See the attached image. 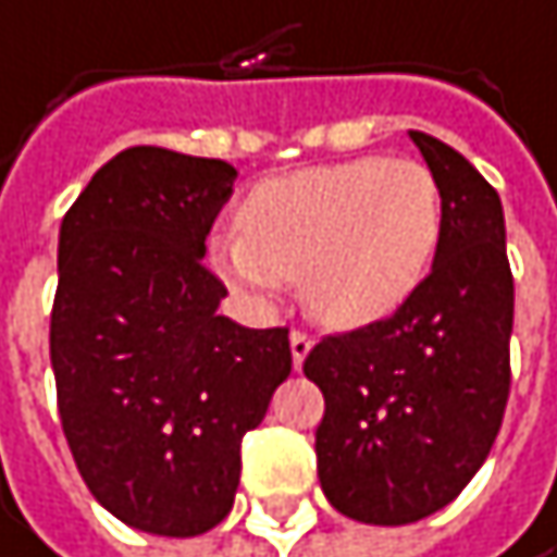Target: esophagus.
I'll return each instance as SVG.
<instances>
[{
	"instance_id": "esophagus-1",
	"label": "esophagus",
	"mask_w": 557,
	"mask_h": 557,
	"mask_svg": "<svg viewBox=\"0 0 557 557\" xmlns=\"http://www.w3.org/2000/svg\"><path fill=\"white\" fill-rule=\"evenodd\" d=\"M310 349H313V339H310L307 333H290V356H294V366H297V369L307 362Z\"/></svg>"
}]
</instances>
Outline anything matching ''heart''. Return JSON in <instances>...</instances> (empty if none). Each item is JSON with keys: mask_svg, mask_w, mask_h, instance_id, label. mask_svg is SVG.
Listing matches in <instances>:
<instances>
[{"mask_svg": "<svg viewBox=\"0 0 557 557\" xmlns=\"http://www.w3.org/2000/svg\"><path fill=\"white\" fill-rule=\"evenodd\" d=\"M444 188L414 159L359 156L263 178L214 234L208 263L234 290L273 304L300 281L307 313L336 333L398 313L437 260Z\"/></svg>", "mask_w": 557, "mask_h": 557, "instance_id": "b5f03b06", "label": "heart"}]
</instances>
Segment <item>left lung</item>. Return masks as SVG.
<instances>
[{"instance_id":"obj_1","label":"left lung","mask_w":557,"mask_h":557,"mask_svg":"<svg viewBox=\"0 0 557 557\" xmlns=\"http://www.w3.org/2000/svg\"><path fill=\"white\" fill-rule=\"evenodd\" d=\"M408 136L444 188L437 260L395 317L326 336L304 362L326 398L320 486L369 525H408L454 503L490 457L509 398L503 201L454 146Z\"/></svg>"}]
</instances>
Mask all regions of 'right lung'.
<instances>
[{
  "label": "right lung",
  "mask_w": 557,
  "mask_h": 557,
  "mask_svg": "<svg viewBox=\"0 0 557 557\" xmlns=\"http://www.w3.org/2000/svg\"><path fill=\"white\" fill-rule=\"evenodd\" d=\"M237 169L159 146L116 152L58 234L51 369L58 414L94 499L165 539L234 506L240 441L284 385L287 330L218 317L205 237Z\"/></svg>",
  "instance_id": "1"
}]
</instances>
